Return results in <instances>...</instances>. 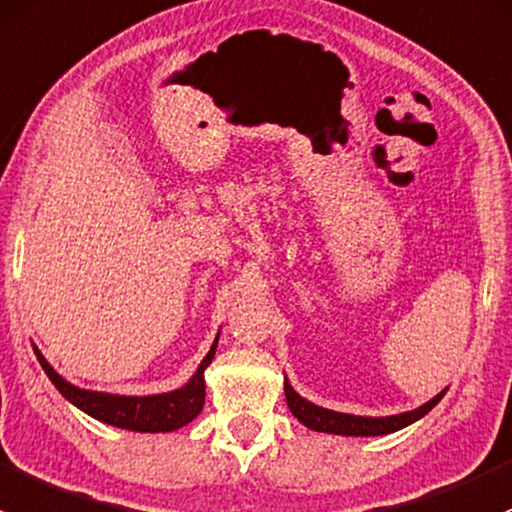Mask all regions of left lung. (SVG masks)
Segmentation results:
<instances>
[{"mask_svg":"<svg viewBox=\"0 0 512 512\" xmlns=\"http://www.w3.org/2000/svg\"><path fill=\"white\" fill-rule=\"evenodd\" d=\"M283 392H286V402L288 409L295 419L300 421L303 426L313 431H323V434H337V436H384L392 434V431L404 429V426L414 424L419 421L421 416H426L436 404L441 402V397L446 394L439 392L434 399H429L421 407L412 409V412H402V414H392V416H355V414H342V412H333V409L318 407V404L308 402V399L300 397L298 392L291 387V382H283Z\"/></svg>","mask_w":512,"mask_h":512,"instance_id":"8db88e82","label":"left lung"}]
</instances>
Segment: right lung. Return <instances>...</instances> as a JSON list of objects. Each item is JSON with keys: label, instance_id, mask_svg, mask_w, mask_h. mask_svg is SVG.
Returning a JSON list of instances; mask_svg holds the SVG:
<instances>
[{"label": "right lung", "instance_id": "1", "mask_svg": "<svg viewBox=\"0 0 512 512\" xmlns=\"http://www.w3.org/2000/svg\"><path fill=\"white\" fill-rule=\"evenodd\" d=\"M217 345L219 333L214 337L207 357L199 362L197 372L192 374V379H189L184 387L175 389V392L150 394V397H128V394H108L93 392V389H81L76 387V384L68 382V379H63L61 374L46 362V357L41 355V350L36 345L34 355L36 360H39V365L44 367V372L49 374L54 387L59 389L73 407H78L81 412L93 416V419L103 421V424L118 426V429L142 431V434H160V431L182 429L184 424L197 419V414L202 412L204 397H207V392H204V370L212 365Z\"/></svg>", "mask_w": 512, "mask_h": 512}]
</instances>
